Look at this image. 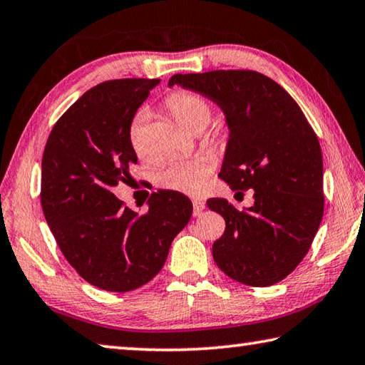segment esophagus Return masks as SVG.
Returning a JSON list of instances; mask_svg holds the SVG:
<instances>
[{
  "label": "esophagus",
  "mask_w": 365,
  "mask_h": 365,
  "mask_svg": "<svg viewBox=\"0 0 365 365\" xmlns=\"http://www.w3.org/2000/svg\"><path fill=\"white\" fill-rule=\"evenodd\" d=\"M191 202H193V214L200 215L202 212V209H205V202L201 200H193Z\"/></svg>",
  "instance_id": "obj_1"
}]
</instances>
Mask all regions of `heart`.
I'll return each instance as SVG.
<instances>
[{
	"instance_id": "b5f03b06",
	"label": "heart",
	"mask_w": 365,
	"mask_h": 365,
	"mask_svg": "<svg viewBox=\"0 0 365 365\" xmlns=\"http://www.w3.org/2000/svg\"><path fill=\"white\" fill-rule=\"evenodd\" d=\"M168 109L178 125L188 132L205 128L211 119V106H209L207 100L205 96L193 93V91H177V93L170 95L168 100ZM145 120L146 115L138 113L133 117L130 128H128L132 148L141 159L148 158L146 148L143 145ZM211 172L212 168L209 158L172 160L158 172L156 183L158 187L169 191L197 195L206 187Z\"/></svg>"
}]
</instances>
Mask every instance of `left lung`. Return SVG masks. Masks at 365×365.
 Here are the masks:
<instances>
[{"label":"left lung","instance_id":"obj_1","mask_svg":"<svg viewBox=\"0 0 365 365\" xmlns=\"http://www.w3.org/2000/svg\"><path fill=\"white\" fill-rule=\"evenodd\" d=\"M169 85L200 91L224 110L230 140L219 177L232 190H255L243 211L212 197L225 220L212 245L219 269L250 287L279 283L307 255L324 215L319 138L288 91L256 71L175 73Z\"/></svg>","mask_w":365,"mask_h":365}]
</instances>
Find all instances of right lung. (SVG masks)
I'll list each match as a JSON object with an SVG mask.
<instances>
[{"label":"right lung","mask_w":365,"mask_h":365,"mask_svg":"<svg viewBox=\"0 0 365 365\" xmlns=\"http://www.w3.org/2000/svg\"><path fill=\"white\" fill-rule=\"evenodd\" d=\"M159 78L108 80L54 123L41 159L40 200L61 252L83 280L106 292L137 289L159 274L193 206L163 190L138 214L113 187L137 164L128 128Z\"/></svg>","instance_id":"add662e5"}]
</instances>
